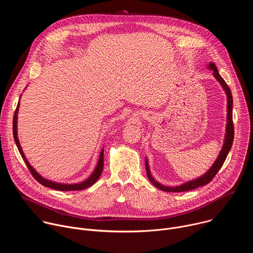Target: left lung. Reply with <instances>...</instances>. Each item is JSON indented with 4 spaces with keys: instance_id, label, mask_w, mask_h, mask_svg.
I'll return each mask as SVG.
<instances>
[{
    "instance_id": "8db88e82",
    "label": "left lung",
    "mask_w": 253,
    "mask_h": 253,
    "mask_svg": "<svg viewBox=\"0 0 253 253\" xmlns=\"http://www.w3.org/2000/svg\"><path fill=\"white\" fill-rule=\"evenodd\" d=\"M207 68L209 70H211L213 72V76L214 78L218 81V83L221 85L223 91L225 92L226 95V99H227V114H226V127H225V135H224V141H223V145L222 148L216 158V160L214 161V163L211 165V167L201 176H199L198 178H195L193 180H190V181H187L183 184H180L177 186H165L161 183H159L157 180L154 179V177L151 174L150 171V167H149V162L147 157H145V166H146V172H147V176L148 179L150 180V182L157 188L166 191V192H182V191H188V190H192L195 188H198L200 186L206 185L208 184L211 180L213 179V177L216 175L219 171V169L221 168V166L223 165L230 149L232 146L233 143V138H234V128H233V122H232V104H233V99H232V95H231V91L229 89V87L227 86V84L225 83V81L222 79V77L219 75V72L216 68L215 64L210 62L207 66Z\"/></svg>"
}]
</instances>
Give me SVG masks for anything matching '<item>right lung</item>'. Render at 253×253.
I'll return each mask as SVG.
<instances>
[{
    "label": "right lung",
    "instance_id": "add662e5",
    "mask_svg": "<svg viewBox=\"0 0 253 253\" xmlns=\"http://www.w3.org/2000/svg\"><path fill=\"white\" fill-rule=\"evenodd\" d=\"M21 96H20V98H21ZM19 107H20V101L18 103L17 109H16L15 114H14V119H13L14 139H15L16 145H17V147L19 149V152H20L22 158L24 159L26 165L28 166V168H29L30 172L32 173V175L34 176V178L37 180L38 182H40L42 185H44L45 187H49V188H52V189H55V190H60V191L83 190V189H86V188L92 186L97 181V180L99 179V177H100V175H101V173L103 171V167H104V149L101 150V153L99 155V159H98V162H97V165H96L95 169L93 170L91 175L86 180H84V181H82V182L71 183V184L70 183H61V182H55V181H52V180L44 178L42 175H40L37 171H36V169L30 164V162L26 158V156H25V154L23 152V149L21 147V144H20V141H19V138H18V113H19Z\"/></svg>",
    "mask_w": 253,
    "mask_h": 253
}]
</instances>
